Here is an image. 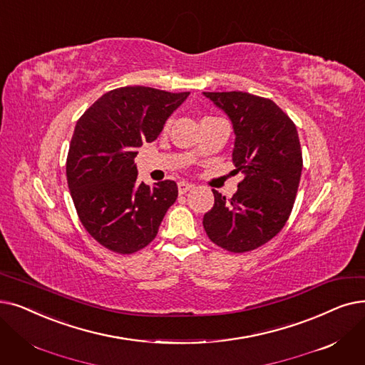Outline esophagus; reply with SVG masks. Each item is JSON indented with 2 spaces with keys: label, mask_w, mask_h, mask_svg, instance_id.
<instances>
[{
  "label": "esophagus",
  "mask_w": 365,
  "mask_h": 365,
  "mask_svg": "<svg viewBox=\"0 0 365 365\" xmlns=\"http://www.w3.org/2000/svg\"><path fill=\"white\" fill-rule=\"evenodd\" d=\"M178 187H179V194H185V192H187V191H191V189L194 187V185L189 183V182L182 180V182H179Z\"/></svg>",
  "instance_id": "esophagus-1"
}]
</instances>
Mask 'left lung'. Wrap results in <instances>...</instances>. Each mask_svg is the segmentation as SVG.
Wrapping results in <instances>:
<instances>
[{
    "mask_svg": "<svg viewBox=\"0 0 365 365\" xmlns=\"http://www.w3.org/2000/svg\"><path fill=\"white\" fill-rule=\"evenodd\" d=\"M232 122V163L245 179L202 217L209 239L234 253L257 249L280 232L292 212L303 155L295 123L268 98L247 92H202Z\"/></svg>",
    "mask_w": 365,
    "mask_h": 365,
    "instance_id": "obj_1",
    "label": "left lung"
}]
</instances>
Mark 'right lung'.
Segmentation results:
<instances>
[{
    "instance_id": "1",
    "label": "right lung",
    "mask_w": 365,
    "mask_h": 365,
    "mask_svg": "<svg viewBox=\"0 0 365 365\" xmlns=\"http://www.w3.org/2000/svg\"><path fill=\"white\" fill-rule=\"evenodd\" d=\"M187 95L123 86L106 92L77 120L67 182L82 225L106 249L130 255L146 247L176 201V182L138 183L134 158Z\"/></svg>"
}]
</instances>
